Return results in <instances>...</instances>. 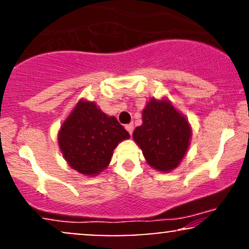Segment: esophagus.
Masks as SVG:
<instances>
[{
  "mask_svg": "<svg viewBox=\"0 0 249 249\" xmlns=\"http://www.w3.org/2000/svg\"><path fill=\"white\" fill-rule=\"evenodd\" d=\"M125 128H126V131L130 134H132V132H133V124H127V125H125Z\"/></svg>",
  "mask_w": 249,
  "mask_h": 249,
  "instance_id": "34e87169",
  "label": "esophagus"
}]
</instances>
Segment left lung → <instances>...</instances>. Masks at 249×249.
Listing matches in <instances>:
<instances>
[{
    "instance_id": "8db88e82",
    "label": "left lung",
    "mask_w": 249,
    "mask_h": 249,
    "mask_svg": "<svg viewBox=\"0 0 249 249\" xmlns=\"http://www.w3.org/2000/svg\"><path fill=\"white\" fill-rule=\"evenodd\" d=\"M147 164L168 173L179 166L190 147L192 128L188 119L166 97L150 98L142 110V124L133 131Z\"/></svg>"
}]
</instances>
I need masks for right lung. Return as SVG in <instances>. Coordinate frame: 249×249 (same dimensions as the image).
<instances>
[{"label": "right lung", "instance_id": "add662e5", "mask_svg": "<svg viewBox=\"0 0 249 249\" xmlns=\"http://www.w3.org/2000/svg\"><path fill=\"white\" fill-rule=\"evenodd\" d=\"M130 134L116 117L107 116L95 102H77L59 128V150L69 166L83 176L95 177L108 166L113 150Z\"/></svg>", "mask_w": 249, "mask_h": 249}]
</instances>
